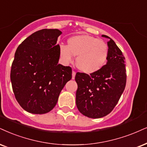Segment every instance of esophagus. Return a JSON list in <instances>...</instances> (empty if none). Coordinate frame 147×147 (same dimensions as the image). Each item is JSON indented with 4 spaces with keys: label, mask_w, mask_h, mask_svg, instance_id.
I'll list each match as a JSON object with an SVG mask.
<instances>
[{
    "label": "esophagus",
    "mask_w": 147,
    "mask_h": 147,
    "mask_svg": "<svg viewBox=\"0 0 147 147\" xmlns=\"http://www.w3.org/2000/svg\"><path fill=\"white\" fill-rule=\"evenodd\" d=\"M76 74V73L75 71H72V79H73V80H74V78H75Z\"/></svg>",
    "instance_id": "esophagus-1"
}]
</instances>
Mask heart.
I'll return each mask as SVG.
<instances>
[{"instance_id":"1","label":"heart","mask_w":147,"mask_h":147,"mask_svg":"<svg viewBox=\"0 0 147 147\" xmlns=\"http://www.w3.org/2000/svg\"><path fill=\"white\" fill-rule=\"evenodd\" d=\"M68 46L61 45L59 54L63 63L69 64L76 57V66L81 71L90 74L102 69L109 56V48L104 40L86 35L80 34L70 37Z\"/></svg>"}]
</instances>
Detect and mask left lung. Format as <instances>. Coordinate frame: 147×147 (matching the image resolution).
Instances as JSON below:
<instances>
[{
	"instance_id": "1",
	"label": "left lung",
	"mask_w": 147,
	"mask_h": 147,
	"mask_svg": "<svg viewBox=\"0 0 147 147\" xmlns=\"http://www.w3.org/2000/svg\"><path fill=\"white\" fill-rule=\"evenodd\" d=\"M109 56L102 69L90 76L76 74L78 84L76 102L83 115L92 119L104 117L114 109L123 93L126 84L125 57L115 41L108 36Z\"/></svg>"
}]
</instances>
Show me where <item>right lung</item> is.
Instances as JSON below:
<instances>
[{"mask_svg":"<svg viewBox=\"0 0 147 147\" xmlns=\"http://www.w3.org/2000/svg\"><path fill=\"white\" fill-rule=\"evenodd\" d=\"M58 29L34 32L18 47L11 69L16 100L26 111L45 114L57 104L60 93L71 79L70 67L59 64Z\"/></svg>","mask_w":147,"mask_h":147,"instance_id":"right-lung-1","label":"right lung"}]
</instances>
